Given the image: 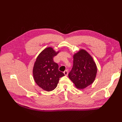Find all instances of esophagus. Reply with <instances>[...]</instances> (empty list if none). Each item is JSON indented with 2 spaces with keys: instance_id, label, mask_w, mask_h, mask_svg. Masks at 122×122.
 Masks as SVG:
<instances>
[{
  "instance_id": "34e87169",
  "label": "esophagus",
  "mask_w": 122,
  "mask_h": 122,
  "mask_svg": "<svg viewBox=\"0 0 122 122\" xmlns=\"http://www.w3.org/2000/svg\"><path fill=\"white\" fill-rule=\"evenodd\" d=\"M64 73L66 76H67L68 74V72L67 70H65V71L64 72Z\"/></svg>"
}]
</instances>
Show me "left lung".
I'll return each instance as SVG.
<instances>
[{"label": "left lung", "mask_w": 122, "mask_h": 122, "mask_svg": "<svg viewBox=\"0 0 122 122\" xmlns=\"http://www.w3.org/2000/svg\"><path fill=\"white\" fill-rule=\"evenodd\" d=\"M73 66L69 73V78L79 89L90 86L95 79L97 69L93 58L84 50L73 56Z\"/></svg>", "instance_id": "1"}]
</instances>
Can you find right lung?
I'll return each instance as SVG.
<instances>
[{"label":"right lung","instance_id":"1","mask_svg":"<svg viewBox=\"0 0 122 122\" xmlns=\"http://www.w3.org/2000/svg\"><path fill=\"white\" fill-rule=\"evenodd\" d=\"M56 52L51 47L47 48L39 55L33 69L36 83L44 90L50 92L56 87L61 77L64 74L58 70V65L53 61Z\"/></svg>","mask_w":122,"mask_h":122}]
</instances>
